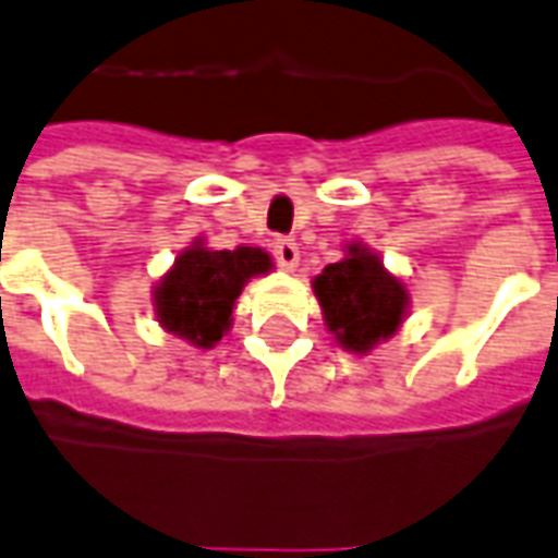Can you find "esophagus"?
I'll use <instances>...</instances> for the list:
<instances>
[{"instance_id": "esophagus-1", "label": "esophagus", "mask_w": 558, "mask_h": 558, "mask_svg": "<svg viewBox=\"0 0 558 558\" xmlns=\"http://www.w3.org/2000/svg\"><path fill=\"white\" fill-rule=\"evenodd\" d=\"M271 251H275V259H278L280 268H287V271H295V266H299V242L295 239H278L275 245H271Z\"/></svg>"}]
</instances>
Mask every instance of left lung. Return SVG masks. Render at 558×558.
<instances>
[{"instance_id": "8db88e82", "label": "left lung", "mask_w": 558, "mask_h": 558, "mask_svg": "<svg viewBox=\"0 0 558 558\" xmlns=\"http://www.w3.org/2000/svg\"><path fill=\"white\" fill-rule=\"evenodd\" d=\"M325 328L337 345L352 354H369L390 340L411 311L405 280L387 271L384 259L363 242H345L342 259L313 278Z\"/></svg>"}]
</instances>
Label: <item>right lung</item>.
<instances>
[{
	"label": "right lung",
	"mask_w": 558,
	"mask_h": 558,
	"mask_svg": "<svg viewBox=\"0 0 558 558\" xmlns=\"http://www.w3.org/2000/svg\"><path fill=\"white\" fill-rule=\"evenodd\" d=\"M271 268L275 263L263 247L213 251L204 236H197L153 287L156 322L195 349H213L230 331L233 307L247 280L268 275Z\"/></svg>",
	"instance_id": "add662e5"
}]
</instances>
